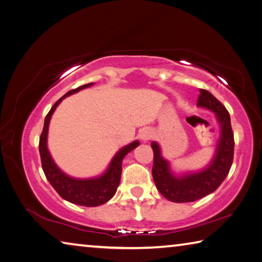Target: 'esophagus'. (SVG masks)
Returning <instances> with one entry per match:
<instances>
[{"mask_svg":"<svg viewBox=\"0 0 262 262\" xmlns=\"http://www.w3.org/2000/svg\"><path fill=\"white\" fill-rule=\"evenodd\" d=\"M139 137H140V139L143 140V141H147V140H149L150 138H152L153 134H152V131L148 130V128H145V130H143V131L140 132Z\"/></svg>","mask_w":262,"mask_h":262,"instance_id":"34e87169","label":"esophagus"}]
</instances>
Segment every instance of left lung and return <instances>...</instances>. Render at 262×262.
Returning a JSON list of instances; mask_svg holds the SVG:
<instances>
[{"mask_svg":"<svg viewBox=\"0 0 262 262\" xmlns=\"http://www.w3.org/2000/svg\"><path fill=\"white\" fill-rule=\"evenodd\" d=\"M198 105L212 110L216 115L221 127V136L215 157L207 168L198 172H190L177 177L171 172L167 160L162 158L159 144L155 141L150 144L154 153L152 169L154 183L160 193L172 203H191L213 193L226 180L232 164L235 140L229 112L206 90H200Z\"/></svg>","mask_w":262,"mask_h":262,"instance_id":"8db88e82","label":"left lung"}]
</instances>
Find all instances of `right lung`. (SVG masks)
<instances>
[{
    "instance_id": "1",
    "label": "right lung",
    "mask_w": 262,
    "mask_h": 262,
    "mask_svg": "<svg viewBox=\"0 0 262 262\" xmlns=\"http://www.w3.org/2000/svg\"><path fill=\"white\" fill-rule=\"evenodd\" d=\"M94 82L79 86L78 89L69 91L67 94H64L61 99H58L55 104L49 110L47 116L45 118L43 130L40 136L39 141V152L41 158V164L46 177L48 182L52 184L55 191L62 196L64 200L72 203L75 205L86 206V207H96L113 198L114 194L116 193L117 187L121 182V173H122V161L125 158L127 153H130L132 149L139 146V141L136 140L134 143L124 146L116 153L113 158L107 170L104 171L103 175L95 178H87V180H78V178L70 177L64 173L56 164L54 160L50 157V153L47 147V136H48V126L52 115L55 112L57 105L62 102L63 99L67 96L75 94L80 90H84L86 87H90Z\"/></svg>"
}]
</instances>
